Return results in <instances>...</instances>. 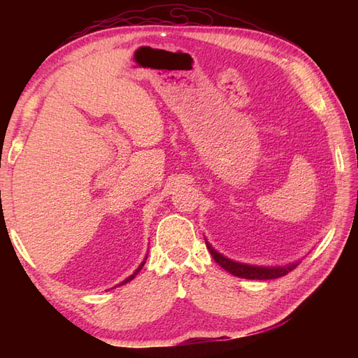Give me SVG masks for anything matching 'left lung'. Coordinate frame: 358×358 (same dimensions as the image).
Returning a JSON list of instances; mask_svg holds the SVG:
<instances>
[{"instance_id": "obj_1", "label": "left lung", "mask_w": 358, "mask_h": 358, "mask_svg": "<svg viewBox=\"0 0 358 358\" xmlns=\"http://www.w3.org/2000/svg\"><path fill=\"white\" fill-rule=\"evenodd\" d=\"M206 246L209 249V252L212 258L222 266L223 269H226L229 273L235 277L240 278H248V280H272V278H278L286 275L287 272H291L295 269L296 263H291L287 266H255V264H246V263H238L234 262L231 258H227L222 255L220 252L212 248V245L206 241Z\"/></svg>"}]
</instances>
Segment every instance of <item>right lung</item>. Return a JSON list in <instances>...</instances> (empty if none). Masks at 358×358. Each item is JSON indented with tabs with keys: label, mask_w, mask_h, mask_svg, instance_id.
I'll return each instance as SVG.
<instances>
[{
	"label": "right lung",
	"mask_w": 358,
	"mask_h": 358,
	"mask_svg": "<svg viewBox=\"0 0 358 358\" xmlns=\"http://www.w3.org/2000/svg\"><path fill=\"white\" fill-rule=\"evenodd\" d=\"M148 258V257H146ZM146 258H144V260H146ZM144 263H146V262H143L140 266H138V268H136V271L132 273V275L131 277H127L126 280H123V281H121V285H126L127 283V281H131V280H134L135 278V275H136V273H138L140 271H141V268H143V266H144ZM120 286V285H118Z\"/></svg>",
	"instance_id": "right-lung-1"
}]
</instances>
